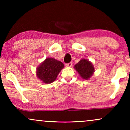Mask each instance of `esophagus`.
Segmentation results:
<instances>
[{"label": "esophagus", "mask_w": 130, "mask_h": 130, "mask_svg": "<svg viewBox=\"0 0 130 130\" xmlns=\"http://www.w3.org/2000/svg\"><path fill=\"white\" fill-rule=\"evenodd\" d=\"M73 65V63L72 62H70L69 63H67L66 65H65V66L67 67H71Z\"/></svg>", "instance_id": "1"}]
</instances>
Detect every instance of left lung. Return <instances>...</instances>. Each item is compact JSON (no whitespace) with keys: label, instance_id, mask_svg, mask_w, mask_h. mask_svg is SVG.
Here are the masks:
<instances>
[{"label":"left lung","instance_id":"obj_1","mask_svg":"<svg viewBox=\"0 0 130 130\" xmlns=\"http://www.w3.org/2000/svg\"><path fill=\"white\" fill-rule=\"evenodd\" d=\"M74 68L79 74L80 77L86 80L90 79L95 72L93 64L86 59H82L78 63L74 65Z\"/></svg>","mask_w":130,"mask_h":130}]
</instances>
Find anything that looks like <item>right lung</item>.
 <instances>
[{
	"mask_svg": "<svg viewBox=\"0 0 130 130\" xmlns=\"http://www.w3.org/2000/svg\"><path fill=\"white\" fill-rule=\"evenodd\" d=\"M64 68L60 61L48 57L37 67V76L44 84H50L56 80L58 74Z\"/></svg>",
	"mask_w": 130,
	"mask_h": 130,
	"instance_id": "obj_1",
	"label": "right lung"
}]
</instances>
